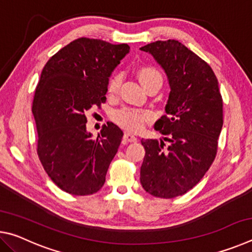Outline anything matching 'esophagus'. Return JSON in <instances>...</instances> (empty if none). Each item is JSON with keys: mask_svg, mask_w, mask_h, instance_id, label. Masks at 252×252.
<instances>
[{"mask_svg": "<svg viewBox=\"0 0 252 252\" xmlns=\"http://www.w3.org/2000/svg\"><path fill=\"white\" fill-rule=\"evenodd\" d=\"M123 140H125L126 142H136L138 139H136L133 134L125 133V135H123Z\"/></svg>", "mask_w": 252, "mask_h": 252, "instance_id": "obj_1", "label": "esophagus"}]
</instances>
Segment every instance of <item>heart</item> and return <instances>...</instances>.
Masks as SVG:
<instances>
[{
    "label": "heart",
    "mask_w": 252,
    "mask_h": 252,
    "mask_svg": "<svg viewBox=\"0 0 252 252\" xmlns=\"http://www.w3.org/2000/svg\"><path fill=\"white\" fill-rule=\"evenodd\" d=\"M140 82L144 88L156 82L162 83V75L156 67L153 66H143L138 72ZM122 83V75L114 74L110 78L108 82V92L110 94H117L120 90ZM152 116L148 111L135 110L130 108H125L118 110L113 113L112 120L117 125L129 132H139L141 131L146 123L151 121Z\"/></svg>",
    "instance_id": "1"
}]
</instances>
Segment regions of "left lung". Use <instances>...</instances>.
<instances>
[{
    "label": "left lung",
    "instance_id": "left-lung-1",
    "mask_svg": "<svg viewBox=\"0 0 252 252\" xmlns=\"http://www.w3.org/2000/svg\"><path fill=\"white\" fill-rule=\"evenodd\" d=\"M140 50L156 59L171 89L167 114L155 123L163 140H141L146 156L140 182L148 193L171 199L192 189L215 160L223 125L222 96L210 65L179 41H156Z\"/></svg>",
    "mask_w": 252,
    "mask_h": 252
}]
</instances>
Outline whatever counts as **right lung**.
<instances>
[{
	"mask_svg": "<svg viewBox=\"0 0 252 252\" xmlns=\"http://www.w3.org/2000/svg\"><path fill=\"white\" fill-rule=\"evenodd\" d=\"M129 51L127 44L80 37L42 70L32 105L37 156L51 180L67 193L93 194L104 185L123 132L108 123L92 139L85 113L104 103L110 75Z\"/></svg>",
	"mask_w": 252,
	"mask_h": 252,
	"instance_id": "obj_1",
	"label": "right lung"
}]
</instances>
